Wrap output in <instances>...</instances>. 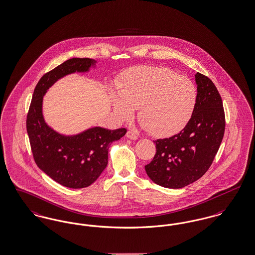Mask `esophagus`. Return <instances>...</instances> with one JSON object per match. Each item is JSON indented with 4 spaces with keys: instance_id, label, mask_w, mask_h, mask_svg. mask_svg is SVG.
<instances>
[{
    "instance_id": "1",
    "label": "esophagus",
    "mask_w": 255,
    "mask_h": 255,
    "mask_svg": "<svg viewBox=\"0 0 255 255\" xmlns=\"http://www.w3.org/2000/svg\"><path fill=\"white\" fill-rule=\"evenodd\" d=\"M126 135H127V137L128 138H130V139H133V140H135V139H137V134L134 133L133 131H128L127 133H126Z\"/></svg>"
}]
</instances>
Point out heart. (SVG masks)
I'll list each match as a JSON object with an SVG mask.
<instances>
[{"instance_id": "1", "label": "heart", "mask_w": 255, "mask_h": 255, "mask_svg": "<svg viewBox=\"0 0 255 255\" xmlns=\"http://www.w3.org/2000/svg\"><path fill=\"white\" fill-rule=\"evenodd\" d=\"M121 96L114 95L112 104L123 121H130L134 110L138 121L158 137L181 132L194 113L197 90L193 82L164 67H135L123 74Z\"/></svg>"}]
</instances>
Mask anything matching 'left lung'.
Here are the masks:
<instances>
[{
	"label": "left lung",
	"instance_id": "8db88e82",
	"mask_svg": "<svg viewBox=\"0 0 255 255\" xmlns=\"http://www.w3.org/2000/svg\"><path fill=\"white\" fill-rule=\"evenodd\" d=\"M195 80L197 103L190 121L180 133L155 140L157 152L145 165L148 177L166 188H182L203 177L225 133V112L217 88L202 73H196Z\"/></svg>",
	"mask_w": 255,
	"mask_h": 255
}]
</instances>
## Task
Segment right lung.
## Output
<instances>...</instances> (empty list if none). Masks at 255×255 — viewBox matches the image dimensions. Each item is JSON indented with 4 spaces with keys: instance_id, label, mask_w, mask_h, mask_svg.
<instances>
[{
    "instance_id": "add662e5",
    "label": "right lung",
    "mask_w": 255,
    "mask_h": 255,
    "mask_svg": "<svg viewBox=\"0 0 255 255\" xmlns=\"http://www.w3.org/2000/svg\"><path fill=\"white\" fill-rule=\"evenodd\" d=\"M96 63L90 58H72L45 73L34 89L26 117V131L37 166L69 188H84L96 182L108 164L110 144L127 132L125 128L93 127L77 134L64 135L44 120L43 97L49 88L65 75L89 72Z\"/></svg>"
}]
</instances>
